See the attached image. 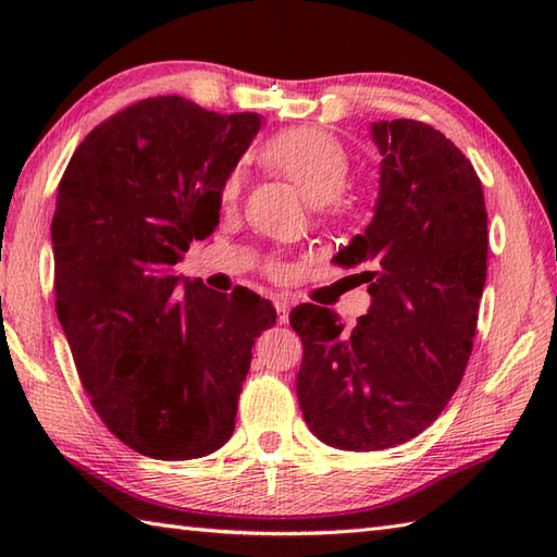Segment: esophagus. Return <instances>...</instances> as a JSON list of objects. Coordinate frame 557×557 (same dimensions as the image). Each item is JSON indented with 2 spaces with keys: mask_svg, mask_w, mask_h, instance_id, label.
Instances as JSON below:
<instances>
[{
  "mask_svg": "<svg viewBox=\"0 0 557 557\" xmlns=\"http://www.w3.org/2000/svg\"><path fill=\"white\" fill-rule=\"evenodd\" d=\"M275 309H277L280 325H285L289 321V299L285 297V294H280V297H275Z\"/></svg>",
  "mask_w": 557,
  "mask_h": 557,
  "instance_id": "34e87169",
  "label": "esophagus"
}]
</instances>
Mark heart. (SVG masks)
<instances>
[{"instance_id": "obj_1", "label": "heart", "mask_w": 557, "mask_h": 557, "mask_svg": "<svg viewBox=\"0 0 557 557\" xmlns=\"http://www.w3.org/2000/svg\"><path fill=\"white\" fill-rule=\"evenodd\" d=\"M272 172H277L299 188V194L313 206L335 200L347 184L349 152L339 140L315 126H299L275 134L260 148ZM239 194V174H230L222 186V200L232 203Z\"/></svg>"}]
</instances>
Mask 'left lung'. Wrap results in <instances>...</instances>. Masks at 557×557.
<instances>
[{
  "label": "left lung",
  "mask_w": 557,
  "mask_h": 557,
  "mask_svg": "<svg viewBox=\"0 0 557 557\" xmlns=\"http://www.w3.org/2000/svg\"><path fill=\"white\" fill-rule=\"evenodd\" d=\"M381 150L373 220L335 256L369 282L371 309L347 330L315 304L292 309L304 342L297 397L313 435L371 453L441 417L474 347L486 285L488 212L476 170L413 120L371 124Z\"/></svg>",
  "instance_id": "1"
}]
</instances>
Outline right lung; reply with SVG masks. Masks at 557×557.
<instances>
[{"instance_id":"1","label":"right lung","mask_w":557,"mask_h":557,"mask_svg":"<svg viewBox=\"0 0 557 557\" xmlns=\"http://www.w3.org/2000/svg\"><path fill=\"white\" fill-rule=\"evenodd\" d=\"M260 128L180 96L140 100L83 138L52 218L57 318L102 423L152 459L232 437L256 337L275 309L174 272L218 227L222 186Z\"/></svg>"}]
</instances>
